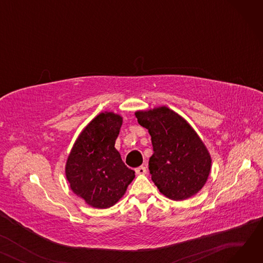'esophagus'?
<instances>
[{
    "label": "esophagus",
    "instance_id": "1",
    "mask_svg": "<svg viewBox=\"0 0 263 263\" xmlns=\"http://www.w3.org/2000/svg\"><path fill=\"white\" fill-rule=\"evenodd\" d=\"M135 173H136L137 175H145V174L147 173V170H146L145 166H140V167L135 168Z\"/></svg>",
    "mask_w": 263,
    "mask_h": 263
}]
</instances>
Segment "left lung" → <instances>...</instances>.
<instances>
[{
    "instance_id": "1",
    "label": "left lung",
    "mask_w": 263,
    "mask_h": 263,
    "mask_svg": "<svg viewBox=\"0 0 263 263\" xmlns=\"http://www.w3.org/2000/svg\"><path fill=\"white\" fill-rule=\"evenodd\" d=\"M135 116L151 136L149 171L159 191L173 200L195 195L211 170L210 155L196 132L166 106L140 110Z\"/></svg>"
}]
</instances>
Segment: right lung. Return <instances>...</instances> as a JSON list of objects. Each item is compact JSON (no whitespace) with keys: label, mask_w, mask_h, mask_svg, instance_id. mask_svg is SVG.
<instances>
[{"label":"right lung","mask_w":263,"mask_h":263,"mask_svg":"<svg viewBox=\"0 0 263 263\" xmlns=\"http://www.w3.org/2000/svg\"><path fill=\"white\" fill-rule=\"evenodd\" d=\"M121 122L114 113L99 114L82 131L67 160L71 190L95 208L115 204L135 177L115 149Z\"/></svg>","instance_id":"right-lung-1"}]
</instances>
